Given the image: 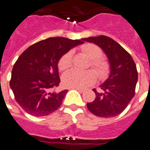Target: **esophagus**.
I'll use <instances>...</instances> for the list:
<instances>
[{
    "label": "esophagus",
    "mask_w": 150,
    "mask_h": 150,
    "mask_svg": "<svg viewBox=\"0 0 150 150\" xmlns=\"http://www.w3.org/2000/svg\"><path fill=\"white\" fill-rule=\"evenodd\" d=\"M73 89L77 90V91H80V92H83V91H84V89L79 88V87H73Z\"/></svg>",
    "instance_id": "esophagus-1"
}]
</instances>
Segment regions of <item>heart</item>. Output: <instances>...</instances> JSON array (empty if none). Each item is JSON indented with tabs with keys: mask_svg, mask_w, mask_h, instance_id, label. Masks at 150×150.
I'll use <instances>...</instances> for the list:
<instances>
[{
	"mask_svg": "<svg viewBox=\"0 0 150 150\" xmlns=\"http://www.w3.org/2000/svg\"><path fill=\"white\" fill-rule=\"evenodd\" d=\"M81 50L91 59V64L96 70L100 78H105L109 72V65L105 59L100 57L102 50L98 45L92 43H86L81 45ZM73 62L72 51H67L62 55L58 62V68L59 71H64L71 67ZM97 75L95 71H79L76 69L69 70L65 73L62 77L63 84L67 87H79L85 88L92 85L96 81Z\"/></svg>",
	"mask_w": 150,
	"mask_h": 150,
	"instance_id": "b5f03b06",
	"label": "heart"
}]
</instances>
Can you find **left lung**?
Segmentation results:
<instances>
[{
  "label": "left lung",
  "instance_id": "left-lung-1",
  "mask_svg": "<svg viewBox=\"0 0 150 150\" xmlns=\"http://www.w3.org/2000/svg\"><path fill=\"white\" fill-rule=\"evenodd\" d=\"M104 50L110 64V74L100 85V91L93 89L96 97L87 103L89 111L101 117H112L120 114L135 96L138 80L136 65L131 54L112 38L106 36L83 38Z\"/></svg>",
  "mask_w": 150,
  "mask_h": 150
}]
</instances>
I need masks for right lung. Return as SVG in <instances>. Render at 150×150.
I'll return each mask as SVG.
<instances>
[{"mask_svg":"<svg viewBox=\"0 0 150 150\" xmlns=\"http://www.w3.org/2000/svg\"><path fill=\"white\" fill-rule=\"evenodd\" d=\"M83 40L50 38L25 50L15 62L10 81L14 99L21 108L35 117L47 116L57 110L68 90L57 92L60 78L58 62Z\"/></svg>","mask_w":150,"mask_h":150,"instance_id":"1","label":"right lung"}]
</instances>
